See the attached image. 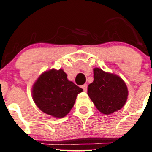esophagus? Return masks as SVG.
Here are the masks:
<instances>
[{
	"label": "esophagus",
	"instance_id": "1",
	"mask_svg": "<svg viewBox=\"0 0 152 152\" xmlns=\"http://www.w3.org/2000/svg\"><path fill=\"white\" fill-rule=\"evenodd\" d=\"M82 89H83V90H84V91L87 92V85H86V84H85V85H83L82 86Z\"/></svg>",
	"mask_w": 152,
	"mask_h": 152
}]
</instances>
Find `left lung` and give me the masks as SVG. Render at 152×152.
I'll list each match as a JSON object with an SVG mask.
<instances>
[{
  "label": "left lung",
  "instance_id": "obj_1",
  "mask_svg": "<svg viewBox=\"0 0 152 152\" xmlns=\"http://www.w3.org/2000/svg\"><path fill=\"white\" fill-rule=\"evenodd\" d=\"M93 82L88 85L87 95L96 108L104 115L121 110L128 96V89L123 79L100 68L93 69Z\"/></svg>",
  "mask_w": 152,
  "mask_h": 152
}]
</instances>
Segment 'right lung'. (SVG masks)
Returning a JSON list of instances; mask_svg holds the SVG:
<instances>
[{"label":"right lung","mask_w":152,"mask_h":152,"mask_svg":"<svg viewBox=\"0 0 152 152\" xmlns=\"http://www.w3.org/2000/svg\"><path fill=\"white\" fill-rule=\"evenodd\" d=\"M81 87L67 79L62 69H51L39 76L32 87L36 105L43 113L62 118L71 110Z\"/></svg>","instance_id":"add662e5"}]
</instances>
